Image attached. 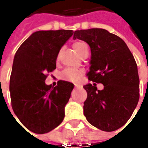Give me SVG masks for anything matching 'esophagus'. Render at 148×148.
Returning <instances> with one entry per match:
<instances>
[{
  "label": "esophagus",
  "instance_id": "34e87169",
  "mask_svg": "<svg viewBox=\"0 0 148 148\" xmlns=\"http://www.w3.org/2000/svg\"><path fill=\"white\" fill-rule=\"evenodd\" d=\"M80 86H81V85L79 83H76L75 84V87H80Z\"/></svg>",
  "mask_w": 148,
  "mask_h": 148
}]
</instances>
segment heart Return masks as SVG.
<instances>
[{
  "label": "heart",
  "mask_w": 148,
  "mask_h": 148,
  "mask_svg": "<svg viewBox=\"0 0 148 148\" xmlns=\"http://www.w3.org/2000/svg\"><path fill=\"white\" fill-rule=\"evenodd\" d=\"M86 47H87V45L84 42H77L73 44V49L77 54ZM81 76H82V71L75 68H67L62 72V75L63 79L67 80V81H71V82L78 81Z\"/></svg>",
  "instance_id": "obj_1"
}]
</instances>
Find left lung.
Masks as SVG:
<instances>
[{
  "instance_id": "obj_1",
  "label": "left lung",
  "mask_w": 148,
  "mask_h": 148,
  "mask_svg": "<svg viewBox=\"0 0 148 148\" xmlns=\"http://www.w3.org/2000/svg\"><path fill=\"white\" fill-rule=\"evenodd\" d=\"M73 38L88 43L91 57L87 77L101 83L83 87L87 92L84 115L102 131L112 132L123 126L132 116L139 99V77L134 56L121 38L104 29L77 30Z\"/></svg>"
}]
</instances>
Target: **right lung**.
Returning a JSON list of instances; mask_svg holds the SVG:
<instances>
[{
	"label": "right lung",
	"instance_id": "add662e5",
	"mask_svg": "<svg viewBox=\"0 0 148 148\" xmlns=\"http://www.w3.org/2000/svg\"><path fill=\"white\" fill-rule=\"evenodd\" d=\"M72 30H40L33 33L14 55L10 78L11 105L24 126L34 134L49 133L62 122L65 106L74 85L59 81L46 85L47 73L56 69L60 49Z\"/></svg>",
	"mask_w": 148,
	"mask_h": 148
}]
</instances>
